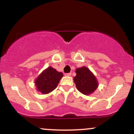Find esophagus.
I'll return each instance as SVG.
<instances>
[{
    "instance_id": "obj_1",
    "label": "esophagus",
    "mask_w": 134,
    "mask_h": 134,
    "mask_svg": "<svg viewBox=\"0 0 134 134\" xmlns=\"http://www.w3.org/2000/svg\"><path fill=\"white\" fill-rule=\"evenodd\" d=\"M71 74H72L70 73H70H65V76H71Z\"/></svg>"
}]
</instances>
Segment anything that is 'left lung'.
Wrapping results in <instances>:
<instances>
[{"instance_id": "1", "label": "left lung", "mask_w": 134, "mask_h": 134, "mask_svg": "<svg viewBox=\"0 0 134 134\" xmlns=\"http://www.w3.org/2000/svg\"><path fill=\"white\" fill-rule=\"evenodd\" d=\"M76 76L74 78L77 90L81 93L89 95L93 93L98 87L97 80L93 74L87 67L77 69Z\"/></svg>"}]
</instances>
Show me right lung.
I'll return each mask as SVG.
<instances>
[{
    "instance_id": "add662e5",
    "label": "right lung",
    "mask_w": 134,
    "mask_h": 134,
    "mask_svg": "<svg viewBox=\"0 0 134 134\" xmlns=\"http://www.w3.org/2000/svg\"><path fill=\"white\" fill-rule=\"evenodd\" d=\"M63 77L62 72H58L52 67L44 70L35 81L37 90L43 94H48L57 86L60 80Z\"/></svg>"
}]
</instances>
